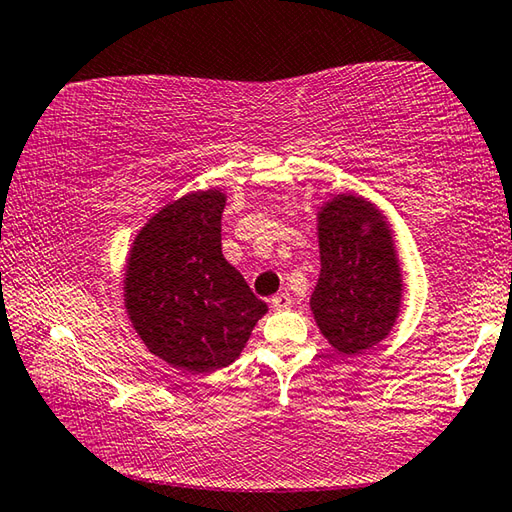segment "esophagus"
Returning a JSON list of instances; mask_svg holds the SVG:
<instances>
[{
	"label": "esophagus",
	"instance_id": "1",
	"mask_svg": "<svg viewBox=\"0 0 512 512\" xmlns=\"http://www.w3.org/2000/svg\"><path fill=\"white\" fill-rule=\"evenodd\" d=\"M291 304H293V300H291V295H288V293H277V295L271 297V306L275 311L291 309Z\"/></svg>",
	"mask_w": 512,
	"mask_h": 512
}]
</instances>
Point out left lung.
<instances>
[{
	"label": "left lung",
	"instance_id": "8db88e82",
	"mask_svg": "<svg viewBox=\"0 0 512 512\" xmlns=\"http://www.w3.org/2000/svg\"><path fill=\"white\" fill-rule=\"evenodd\" d=\"M320 277L311 311L329 345L360 353L383 342L403 300L394 230L365 197L342 192L318 210Z\"/></svg>",
	"mask_w": 512,
	"mask_h": 512
}]
</instances>
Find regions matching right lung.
I'll return each instance as SVG.
<instances>
[{"label": "right lung", "mask_w": 512, "mask_h": 512, "mask_svg": "<svg viewBox=\"0 0 512 512\" xmlns=\"http://www.w3.org/2000/svg\"><path fill=\"white\" fill-rule=\"evenodd\" d=\"M226 194L199 190L163 206L125 266V309L154 356L192 374L235 362L268 311L221 253Z\"/></svg>", "instance_id": "1"}]
</instances>
